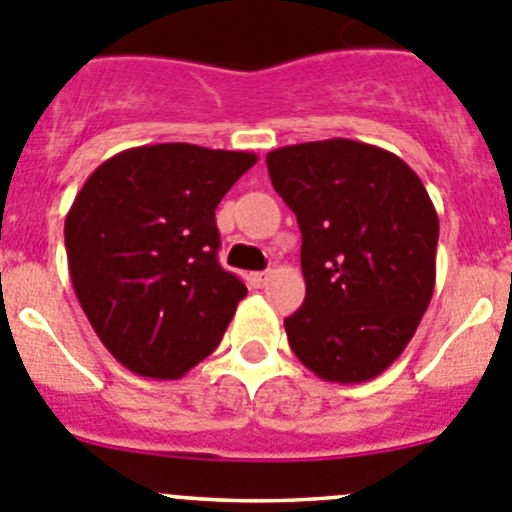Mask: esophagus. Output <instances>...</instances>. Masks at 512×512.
<instances>
[{"mask_svg": "<svg viewBox=\"0 0 512 512\" xmlns=\"http://www.w3.org/2000/svg\"><path fill=\"white\" fill-rule=\"evenodd\" d=\"M269 281H271V271H256V274H251V284L256 286V289H264Z\"/></svg>", "mask_w": 512, "mask_h": 512, "instance_id": "1", "label": "esophagus"}]
</instances>
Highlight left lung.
Here are the masks:
<instances>
[{
    "label": "left lung",
    "mask_w": 512,
    "mask_h": 512,
    "mask_svg": "<svg viewBox=\"0 0 512 512\" xmlns=\"http://www.w3.org/2000/svg\"><path fill=\"white\" fill-rule=\"evenodd\" d=\"M266 165L301 228L306 296L284 319L291 352L326 382H369L430 306L435 206L405 160L357 140L286 145Z\"/></svg>",
    "instance_id": "1"
}]
</instances>
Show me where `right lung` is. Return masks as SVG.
Listing matches in <instances>:
<instances>
[{
	"label": "right lung",
	"instance_id": "add662e5",
	"mask_svg": "<svg viewBox=\"0 0 512 512\" xmlns=\"http://www.w3.org/2000/svg\"><path fill=\"white\" fill-rule=\"evenodd\" d=\"M256 160L140 145L107 158L75 196L65 218L72 286L130 372L178 379L221 342L246 286L218 264L216 206Z\"/></svg>",
	"mask_w": 512,
	"mask_h": 512
}]
</instances>
